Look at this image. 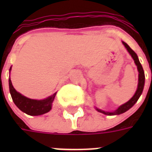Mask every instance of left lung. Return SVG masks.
Here are the masks:
<instances>
[{"label":"left lung","mask_w":152,"mask_h":152,"mask_svg":"<svg viewBox=\"0 0 152 152\" xmlns=\"http://www.w3.org/2000/svg\"><path fill=\"white\" fill-rule=\"evenodd\" d=\"M123 45L125 46V47L126 48L127 51L129 53V54L131 55V57H132V59L134 61L135 64L137 67V70L139 72V75H138V86H137V89L135 92L134 95L132 96L131 99L128 102H126L125 103L121 105L118 109H116L114 111H112V112H109V111H105L102 110H100V109L97 108V107H95V110L99 112V113H103V114H106V115L109 116H113V115H119V114H121V113H125L127 110H129L130 108H132V106H134L135 103L137 102V100L139 99V98L140 97L142 92H143V90H144V82H145V76H144V69H143V67H142L141 64L139 61V58L137 57V53L132 50V49L130 48L129 45L127 43H125V42H122Z\"/></svg>","instance_id":"8db88e82"}]
</instances>
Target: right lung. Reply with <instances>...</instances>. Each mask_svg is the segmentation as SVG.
Wrapping results in <instances>:
<instances>
[{"label":"right lung","instance_id":"right-lung-1","mask_svg":"<svg viewBox=\"0 0 152 152\" xmlns=\"http://www.w3.org/2000/svg\"><path fill=\"white\" fill-rule=\"evenodd\" d=\"M11 69L12 66L10 67L9 72H11ZM8 84H9V91L14 103L23 113L31 116H39L48 113L49 111L51 110L53 102L54 100L57 92H55L54 94L44 99H31L23 95L15 90L12 83L10 76L8 79Z\"/></svg>","mask_w":152,"mask_h":152}]
</instances>
